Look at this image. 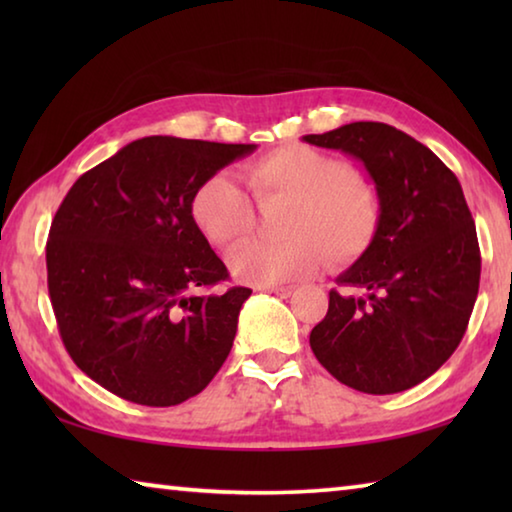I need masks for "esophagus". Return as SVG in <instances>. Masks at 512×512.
Returning <instances> with one entry per match:
<instances>
[{
	"mask_svg": "<svg viewBox=\"0 0 512 512\" xmlns=\"http://www.w3.org/2000/svg\"><path fill=\"white\" fill-rule=\"evenodd\" d=\"M266 291L275 293V296H280V298H291L293 293H296V289L293 287H266Z\"/></svg>",
	"mask_w": 512,
	"mask_h": 512,
	"instance_id": "esophagus-1",
	"label": "esophagus"
}]
</instances>
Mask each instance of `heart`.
Listing matches in <instances>:
<instances>
[{
	"label": "heart",
	"mask_w": 512,
	"mask_h": 512,
	"mask_svg": "<svg viewBox=\"0 0 512 512\" xmlns=\"http://www.w3.org/2000/svg\"><path fill=\"white\" fill-rule=\"evenodd\" d=\"M248 192L259 207L289 203L282 244H248L230 259L237 280L255 287L298 282L320 264L357 262L375 244L384 201L375 183L354 173L339 155L307 144H284L244 167ZM192 219L210 244L230 253L253 235L255 207L235 180L216 173L196 189Z\"/></svg>",
	"instance_id": "obj_1"
}]
</instances>
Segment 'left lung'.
<instances>
[{
  "instance_id": "8db88e82",
  "label": "left lung",
  "mask_w": 512,
  "mask_h": 512,
  "mask_svg": "<svg viewBox=\"0 0 512 512\" xmlns=\"http://www.w3.org/2000/svg\"><path fill=\"white\" fill-rule=\"evenodd\" d=\"M302 140L363 162L384 201L375 244L339 275L309 345L354 391L391 395L431 377L470 323L481 277L476 225L452 169L411 135L354 121Z\"/></svg>"
}]
</instances>
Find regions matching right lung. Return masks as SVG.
<instances>
[{"instance_id": "right-lung-1", "label": "right lung", "mask_w": 512, "mask_h": 512, "mask_svg": "<svg viewBox=\"0 0 512 512\" xmlns=\"http://www.w3.org/2000/svg\"><path fill=\"white\" fill-rule=\"evenodd\" d=\"M255 144L153 135L85 171L51 221L47 287L60 339L85 375L121 400L176 406L228 359L253 291L192 219L205 180Z\"/></svg>"}]
</instances>
